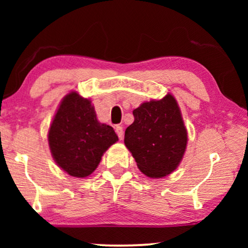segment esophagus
Listing matches in <instances>:
<instances>
[{
    "mask_svg": "<svg viewBox=\"0 0 248 248\" xmlns=\"http://www.w3.org/2000/svg\"><path fill=\"white\" fill-rule=\"evenodd\" d=\"M115 132H116L118 139H120V140H123V133H124L123 127L120 126V125H117V126L115 127Z\"/></svg>",
    "mask_w": 248,
    "mask_h": 248,
    "instance_id": "1",
    "label": "esophagus"
}]
</instances>
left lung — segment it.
<instances>
[{"mask_svg": "<svg viewBox=\"0 0 248 248\" xmlns=\"http://www.w3.org/2000/svg\"><path fill=\"white\" fill-rule=\"evenodd\" d=\"M134 122L125 130L124 143L138 168L151 178L174 171L184 155L187 131L181 109L170 93L143 103L133 110Z\"/></svg>", "mask_w": 248, "mask_h": 248, "instance_id": "1", "label": "left lung"}]
</instances>
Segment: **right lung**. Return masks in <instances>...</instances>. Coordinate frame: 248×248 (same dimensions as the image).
Segmentation results:
<instances>
[{"mask_svg": "<svg viewBox=\"0 0 248 248\" xmlns=\"http://www.w3.org/2000/svg\"><path fill=\"white\" fill-rule=\"evenodd\" d=\"M117 140L114 128L97 120L91 101L76 91L61 101L48 131L54 160L78 178L93 172L104 152Z\"/></svg>", "mask_w": 248, "mask_h": 248, "instance_id": "1", "label": "right lung"}]
</instances>
